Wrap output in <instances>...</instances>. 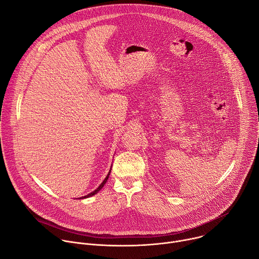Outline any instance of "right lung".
<instances>
[{"instance_id":"right-lung-1","label":"right lung","mask_w":259,"mask_h":259,"mask_svg":"<svg viewBox=\"0 0 259 259\" xmlns=\"http://www.w3.org/2000/svg\"><path fill=\"white\" fill-rule=\"evenodd\" d=\"M110 170H112V169H110ZM110 170H109V172H108V174L106 175V177L104 178V180L100 183V186L95 190V191H93L92 193H90V194H88L87 196H84V197H81V198H79V199H86V198H89V197H92V196H94L95 194H97L103 187H104V184H105V182L107 181V179H108V176H109V173H110Z\"/></svg>"}]
</instances>
